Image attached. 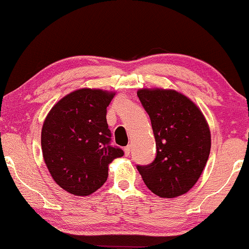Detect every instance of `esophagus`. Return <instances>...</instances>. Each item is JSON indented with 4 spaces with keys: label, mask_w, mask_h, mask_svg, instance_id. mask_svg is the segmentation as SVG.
Listing matches in <instances>:
<instances>
[{
    "label": "esophagus",
    "mask_w": 249,
    "mask_h": 249,
    "mask_svg": "<svg viewBox=\"0 0 249 249\" xmlns=\"http://www.w3.org/2000/svg\"><path fill=\"white\" fill-rule=\"evenodd\" d=\"M124 152H125V155L128 157V155H130V153H131V145H127L126 147L124 148Z\"/></svg>",
    "instance_id": "1"
}]
</instances>
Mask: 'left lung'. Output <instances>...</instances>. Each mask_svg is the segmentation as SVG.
Masks as SVG:
<instances>
[{"label":"left lung","instance_id":"8db88e82","mask_svg":"<svg viewBox=\"0 0 249 249\" xmlns=\"http://www.w3.org/2000/svg\"><path fill=\"white\" fill-rule=\"evenodd\" d=\"M151 118L157 145L152 163L139 166L152 193L174 198L188 193L202 175L211 149V134L199 107L172 89H140L137 92Z\"/></svg>","mask_w":249,"mask_h":249}]
</instances>
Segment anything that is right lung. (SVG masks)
Wrapping results in <instances>:
<instances>
[{
  "label": "right lung",
  "mask_w": 249,
  "mask_h": 249,
  "mask_svg": "<svg viewBox=\"0 0 249 249\" xmlns=\"http://www.w3.org/2000/svg\"><path fill=\"white\" fill-rule=\"evenodd\" d=\"M115 96L83 88L51 109L41 128L44 161L55 183L76 196H88L106 183L109 163L124 155L112 147L107 107Z\"/></svg>",
  "instance_id": "1"
}]
</instances>
